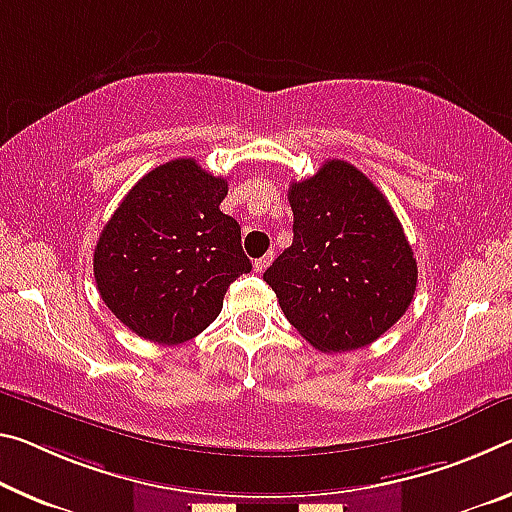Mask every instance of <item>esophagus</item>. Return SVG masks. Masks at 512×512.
Segmentation results:
<instances>
[{"label": "esophagus", "instance_id": "34e87169", "mask_svg": "<svg viewBox=\"0 0 512 512\" xmlns=\"http://www.w3.org/2000/svg\"><path fill=\"white\" fill-rule=\"evenodd\" d=\"M273 253H266L264 257H259V259H255V271L257 273H264L266 269H269V266H271V262H273Z\"/></svg>", "mask_w": 512, "mask_h": 512}]
</instances>
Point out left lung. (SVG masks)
Wrapping results in <instances>:
<instances>
[{"mask_svg": "<svg viewBox=\"0 0 512 512\" xmlns=\"http://www.w3.org/2000/svg\"><path fill=\"white\" fill-rule=\"evenodd\" d=\"M294 241L264 280L282 312L321 353L362 348L401 319L417 289V259L389 200L342 159L291 182Z\"/></svg>", "mask_w": 512, "mask_h": 512, "instance_id": "1", "label": "left lung"}]
</instances>
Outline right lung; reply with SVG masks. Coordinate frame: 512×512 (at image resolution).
<instances>
[{
    "mask_svg": "<svg viewBox=\"0 0 512 512\" xmlns=\"http://www.w3.org/2000/svg\"><path fill=\"white\" fill-rule=\"evenodd\" d=\"M225 196L223 177L175 159L143 175L104 225L93 255L97 291L139 337L189 342L221 314L227 287L253 269L239 223L218 209Z\"/></svg>",
    "mask_w": 512,
    "mask_h": 512,
    "instance_id": "1",
    "label": "right lung"
}]
</instances>
